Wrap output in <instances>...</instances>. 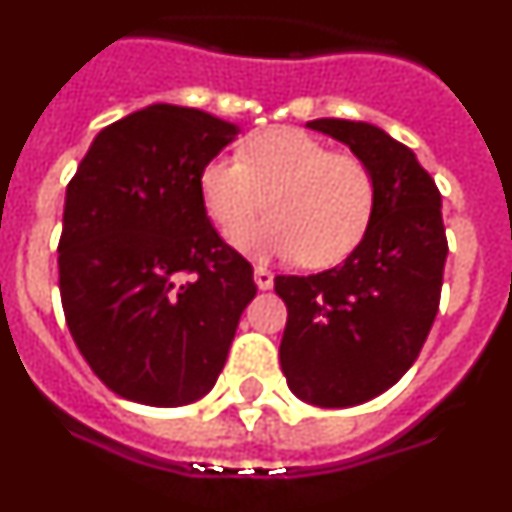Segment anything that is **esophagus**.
Listing matches in <instances>:
<instances>
[{
  "label": "esophagus",
  "instance_id": "esophagus-1",
  "mask_svg": "<svg viewBox=\"0 0 512 512\" xmlns=\"http://www.w3.org/2000/svg\"><path fill=\"white\" fill-rule=\"evenodd\" d=\"M255 283L260 291L273 289V273L268 268H255Z\"/></svg>",
  "mask_w": 512,
  "mask_h": 512
}]
</instances>
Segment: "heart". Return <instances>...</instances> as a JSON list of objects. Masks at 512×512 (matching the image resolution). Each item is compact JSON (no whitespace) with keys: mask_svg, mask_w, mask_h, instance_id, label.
<instances>
[{"mask_svg":"<svg viewBox=\"0 0 512 512\" xmlns=\"http://www.w3.org/2000/svg\"><path fill=\"white\" fill-rule=\"evenodd\" d=\"M265 194L271 216L244 230ZM200 197L218 231L234 234V247L252 260L302 257L309 268H328L367 236L377 184L362 158L286 127L244 140L239 158H210L200 171Z\"/></svg>","mask_w":512,"mask_h":512,"instance_id":"obj_1","label":"heart"}]
</instances>
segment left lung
Returning a JSON list of instances; mask_svg holds the SVG:
<instances>
[{
	"label": "left lung",
	"instance_id": "obj_1",
	"mask_svg": "<svg viewBox=\"0 0 512 512\" xmlns=\"http://www.w3.org/2000/svg\"><path fill=\"white\" fill-rule=\"evenodd\" d=\"M307 127L349 145L377 184L375 218L343 265L276 278L289 309L281 369L291 393L346 409L393 388L416 362L440 307L448 239L440 190L414 150L369 122Z\"/></svg>",
	"mask_w": 512,
	"mask_h": 512
}]
</instances>
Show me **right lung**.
Segmentation results:
<instances>
[{
  "label": "right lung",
  "mask_w": 512,
  "mask_h": 512,
  "mask_svg": "<svg viewBox=\"0 0 512 512\" xmlns=\"http://www.w3.org/2000/svg\"><path fill=\"white\" fill-rule=\"evenodd\" d=\"M236 135L208 111L153 103L103 127L67 184L64 317L98 380L127 401H200L255 299L252 265L200 197V171Z\"/></svg>",
  "instance_id": "obj_1"
}]
</instances>
